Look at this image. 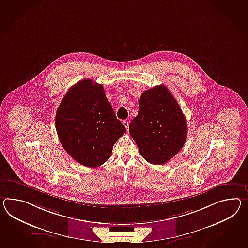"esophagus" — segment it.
I'll return each instance as SVG.
<instances>
[{
	"label": "esophagus",
	"mask_w": 248,
	"mask_h": 248,
	"mask_svg": "<svg viewBox=\"0 0 248 248\" xmlns=\"http://www.w3.org/2000/svg\"><path fill=\"white\" fill-rule=\"evenodd\" d=\"M123 124L126 128V130H128V128H129V123H128V121L124 120V121L123 122Z\"/></svg>",
	"instance_id": "obj_1"
}]
</instances>
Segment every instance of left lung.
<instances>
[{"mask_svg": "<svg viewBox=\"0 0 248 248\" xmlns=\"http://www.w3.org/2000/svg\"><path fill=\"white\" fill-rule=\"evenodd\" d=\"M129 133L149 163H166L181 150L187 138L186 119L166 86L141 94L138 115L131 122Z\"/></svg>", "mask_w": 248, "mask_h": 248, "instance_id": "8db88e82", "label": "left lung"}]
</instances>
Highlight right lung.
I'll return each instance as SVG.
<instances>
[{"mask_svg":"<svg viewBox=\"0 0 248 248\" xmlns=\"http://www.w3.org/2000/svg\"><path fill=\"white\" fill-rule=\"evenodd\" d=\"M55 128L67 153L88 168L108 160L113 146L126 131L116 118L103 85L90 79L67 91L55 115Z\"/></svg>","mask_w":248,"mask_h":248,"instance_id":"1","label":"right lung"}]
</instances>
